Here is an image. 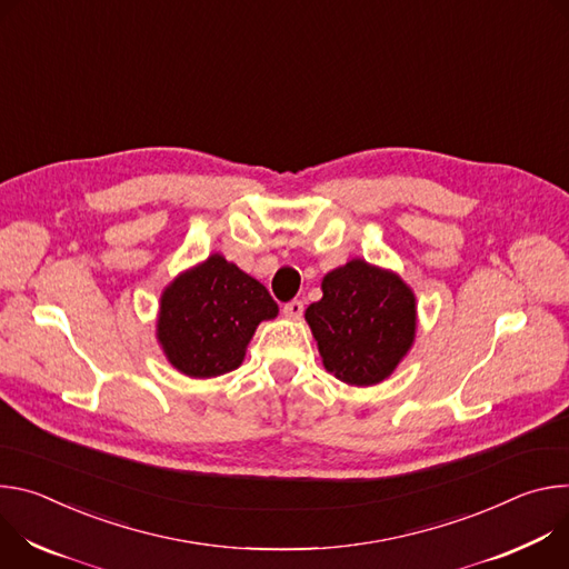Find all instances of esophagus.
Returning a JSON list of instances; mask_svg holds the SVG:
<instances>
[{"mask_svg": "<svg viewBox=\"0 0 569 569\" xmlns=\"http://www.w3.org/2000/svg\"><path fill=\"white\" fill-rule=\"evenodd\" d=\"M282 311H284V317H287V319L298 321V319L302 317L305 305H302V300H289V302L282 307Z\"/></svg>", "mask_w": 569, "mask_h": 569, "instance_id": "obj_1", "label": "esophagus"}]
</instances>
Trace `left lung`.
Segmentation results:
<instances>
[{"label":"left lung","mask_w":569,"mask_h":569,"mask_svg":"<svg viewBox=\"0 0 569 569\" xmlns=\"http://www.w3.org/2000/svg\"><path fill=\"white\" fill-rule=\"evenodd\" d=\"M321 289L323 298L307 307L305 321L326 370L352 387L385 382L413 346V291L398 273L363 260L330 271Z\"/></svg>","instance_id":"1"}]
</instances>
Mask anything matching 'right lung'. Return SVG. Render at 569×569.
Wrapping results in <instances>:
<instances>
[{
    "instance_id": "right-lung-1",
    "label": "right lung",
    "mask_w": 569,
    "mask_h": 569,
    "mask_svg": "<svg viewBox=\"0 0 569 569\" xmlns=\"http://www.w3.org/2000/svg\"><path fill=\"white\" fill-rule=\"evenodd\" d=\"M276 317L267 287L214 252L162 291L156 337L176 370L203 380L239 368L258 326Z\"/></svg>"
}]
</instances>
